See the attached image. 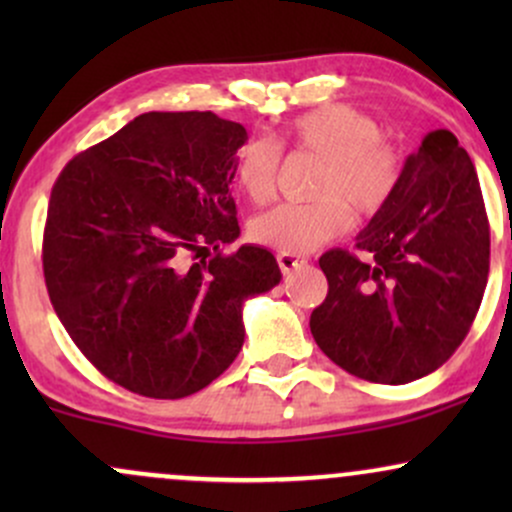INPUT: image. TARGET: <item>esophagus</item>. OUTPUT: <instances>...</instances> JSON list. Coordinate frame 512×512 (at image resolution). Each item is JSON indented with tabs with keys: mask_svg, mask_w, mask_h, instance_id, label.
I'll list each match as a JSON object with an SVG mask.
<instances>
[{
	"mask_svg": "<svg viewBox=\"0 0 512 512\" xmlns=\"http://www.w3.org/2000/svg\"><path fill=\"white\" fill-rule=\"evenodd\" d=\"M276 262H279L281 272H284V274H291L293 269L303 267V264H305L303 257H298V255H286V252H279V255H276Z\"/></svg>",
	"mask_w": 512,
	"mask_h": 512,
	"instance_id": "1",
	"label": "esophagus"
}]
</instances>
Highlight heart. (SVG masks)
<instances>
[{
  "label": "heart",
  "mask_w": 512,
  "mask_h": 512,
  "mask_svg": "<svg viewBox=\"0 0 512 512\" xmlns=\"http://www.w3.org/2000/svg\"><path fill=\"white\" fill-rule=\"evenodd\" d=\"M296 151L320 158L313 195L303 204H279L250 223L260 245L286 255H301L339 238L351 226V211L368 219L383 211L402 180V154L383 139L373 117L351 105H322L298 115L286 132ZM279 146L267 137H252L236 156L240 190L252 202L272 197L279 170Z\"/></svg>",
  "instance_id": "heart-1"
}]
</instances>
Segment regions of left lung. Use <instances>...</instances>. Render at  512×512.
Instances as JSON below:
<instances>
[{
  "label": "left lung",
  "instance_id": "obj_1",
  "mask_svg": "<svg viewBox=\"0 0 512 512\" xmlns=\"http://www.w3.org/2000/svg\"><path fill=\"white\" fill-rule=\"evenodd\" d=\"M320 257L325 303L310 332L356 378L404 385L443 366L467 337L489 276V221L472 158L448 129L407 156L395 197Z\"/></svg>",
  "mask_w": 512,
  "mask_h": 512
}]
</instances>
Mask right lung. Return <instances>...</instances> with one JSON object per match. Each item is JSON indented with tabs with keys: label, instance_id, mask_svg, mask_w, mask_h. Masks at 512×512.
I'll list each match as a JSON object with an SVG mask.
<instances>
[{
	"label": "right lung",
	"instance_id": "1",
	"mask_svg": "<svg viewBox=\"0 0 512 512\" xmlns=\"http://www.w3.org/2000/svg\"><path fill=\"white\" fill-rule=\"evenodd\" d=\"M245 142L243 125L214 113H144L72 158L52 187V308L129 392L180 399L207 387L243 349L245 301L281 281L267 248L219 252L240 236L228 187Z\"/></svg>",
	"mask_w": 512,
	"mask_h": 512
}]
</instances>
